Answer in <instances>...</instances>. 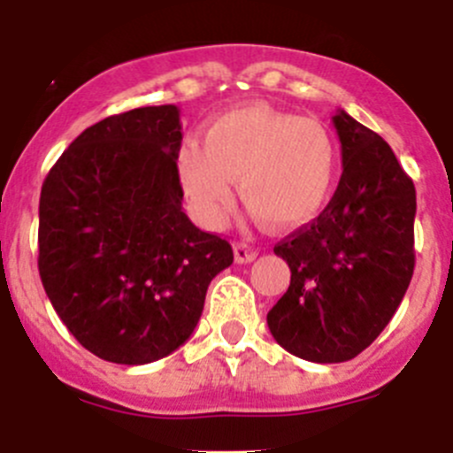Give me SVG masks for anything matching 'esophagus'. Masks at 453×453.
I'll return each instance as SVG.
<instances>
[{"instance_id":"34e87169","label":"esophagus","mask_w":453,"mask_h":453,"mask_svg":"<svg viewBox=\"0 0 453 453\" xmlns=\"http://www.w3.org/2000/svg\"><path fill=\"white\" fill-rule=\"evenodd\" d=\"M256 256H258V250L252 248V245H250V243H243V241H241V243H234V258H236V263H241V265L252 263Z\"/></svg>"}]
</instances>
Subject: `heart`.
<instances>
[{
	"instance_id": "heart-1",
	"label": "heart",
	"mask_w": 453,
	"mask_h": 453,
	"mask_svg": "<svg viewBox=\"0 0 453 453\" xmlns=\"http://www.w3.org/2000/svg\"><path fill=\"white\" fill-rule=\"evenodd\" d=\"M337 166L335 138L322 122L267 104L223 111L205 127V144L186 142L177 153L181 188L210 227L230 217L234 180L265 226H307L331 199Z\"/></svg>"
}]
</instances>
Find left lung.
<instances>
[{
  "instance_id": "obj_1",
  "label": "left lung",
  "mask_w": 453,
  "mask_h": 453,
  "mask_svg": "<svg viewBox=\"0 0 453 453\" xmlns=\"http://www.w3.org/2000/svg\"><path fill=\"white\" fill-rule=\"evenodd\" d=\"M335 195L273 248L291 282L267 313L273 340L315 364L357 357L388 326L414 273L417 190L388 142L337 109Z\"/></svg>"
}]
</instances>
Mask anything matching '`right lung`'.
Instances as JSON below:
<instances>
[{
  "instance_id": "obj_1",
  "label": "right lung",
  "mask_w": 453,
  "mask_h": 453,
  "mask_svg": "<svg viewBox=\"0 0 453 453\" xmlns=\"http://www.w3.org/2000/svg\"><path fill=\"white\" fill-rule=\"evenodd\" d=\"M175 104L85 129L48 173L39 201V273L54 311L89 353L142 366L197 326L232 245L181 208Z\"/></svg>"
}]
</instances>
